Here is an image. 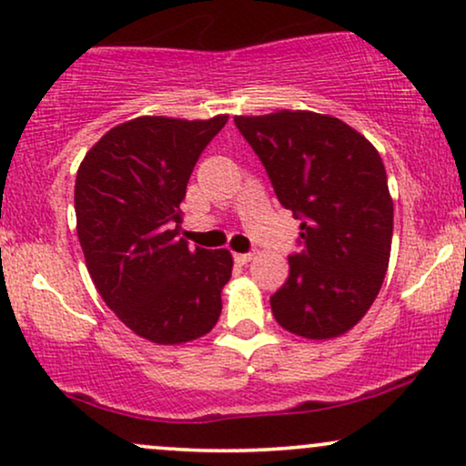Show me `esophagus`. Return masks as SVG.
Instances as JSON below:
<instances>
[{
	"label": "esophagus",
	"instance_id": "obj_1",
	"mask_svg": "<svg viewBox=\"0 0 466 466\" xmlns=\"http://www.w3.org/2000/svg\"><path fill=\"white\" fill-rule=\"evenodd\" d=\"M251 258H254V254H234V260H237L238 265H248V262H251Z\"/></svg>",
	"mask_w": 466,
	"mask_h": 466
}]
</instances>
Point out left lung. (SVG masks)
Listing matches in <instances>:
<instances>
[{
    "mask_svg": "<svg viewBox=\"0 0 466 466\" xmlns=\"http://www.w3.org/2000/svg\"><path fill=\"white\" fill-rule=\"evenodd\" d=\"M265 165L279 204L299 226V254L271 297L276 321L312 340L351 329L382 289L393 238L384 162L360 132L336 116L278 110L234 116Z\"/></svg>",
    "mask_w": 466,
    "mask_h": 466,
    "instance_id": "left-lung-1",
    "label": "left lung"
}]
</instances>
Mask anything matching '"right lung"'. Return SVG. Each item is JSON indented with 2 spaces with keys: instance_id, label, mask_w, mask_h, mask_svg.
<instances>
[{
  "instance_id": "add662e5",
  "label": "right lung",
  "mask_w": 466,
  "mask_h": 466,
  "mask_svg": "<svg viewBox=\"0 0 466 466\" xmlns=\"http://www.w3.org/2000/svg\"><path fill=\"white\" fill-rule=\"evenodd\" d=\"M226 123L137 116L106 132L77 169V238L95 289L156 345L199 339L221 315L232 254L190 249L177 232L195 162Z\"/></svg>"
}]
</instances>
